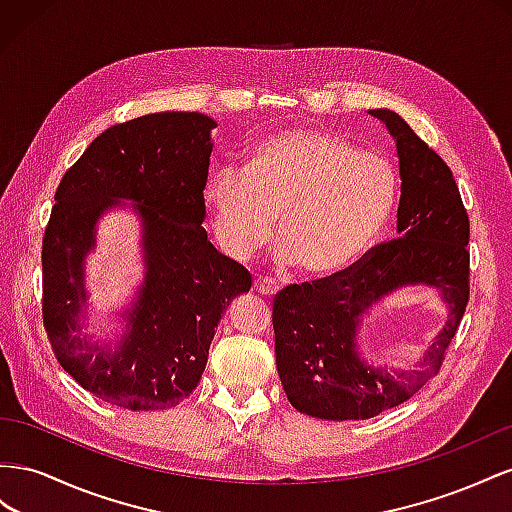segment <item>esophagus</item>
Listing matches in <instances>:
<instances>
[{
  "mask_svg": "<svg viewBox=\"0 0 512 512\" xmlns=\"http://www.w3.org/2000/svg\"><path fill=\"white\" fill-rule=\"evenodd\" d=\"M255 291L259 296H266V298H272L276 291H279V285H276L272 279H264V276H259V279H255Z\"/></svg>",
  "mask_w": 512,
  "mask_h": 512,
  "instance_id": "esophagus-1",
  "label": "esophagus"
}]
</instances>
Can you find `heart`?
Instances as JSON below:
<instances>
[{"label": "heart", "mask_w": 512, "mask_h": 512, "mask_svg": "<svg viewBox=\"0 0 512 512\" xmlns=\"http://www.w3.org/2000/svg\"><path fill=\"white\" fill-rule=\"evenodd\" d=\"M399 199V173L377 152L358 150L315 126L281 130L255 145L244 171L218 169L203 201L218 248L248 261L276 229V261L311 276L352 268L379 240Z\"/></svg>", "instance_id": "b5f03b06"}]
</instances>
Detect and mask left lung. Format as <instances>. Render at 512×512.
Wrapping results in <instances>:
<instances>
[{"instance_id":"8db88e82","label":"left lung","mask_w":512,"mask_h":512,"mask_svg":"<svg viewBox=\"0 0 512 512\" xmlns=\"http://www.w3.org/2000/svg\"><path fill=\"white\" fill-rule=\"evenodd\" d=\"M397 141L399 236L375 244L352 268L287 285L272 302L274 354L289 403L321 420H367L392 410L442 369L470 300V218L442 156L401 115L371 109ZM427 282L443 289L451 317L418 372L369 368L355 330L370 304L392 288Z\"/></svg>"}]
</instances>
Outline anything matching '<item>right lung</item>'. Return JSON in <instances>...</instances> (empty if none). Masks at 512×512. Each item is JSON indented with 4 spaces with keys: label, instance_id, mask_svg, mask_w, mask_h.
<instances>
[{
    "label": "right lung",
    "instance_id": "right-lung-1",
    "mask_svg": "<svg viewBox=\"0 0 512 512\" xmlns=\"http://www.w3.org/2000/svg\"><path fill=\"white\" fill-rule=\"evenodd\" d=\"M203 113L165 111L109 126L57 186L42 238V321L55 358L85 390L133 412L167 410L206 369L214 328L251 274L210 244L203 188L210 130ZM137 200L144 221L146 281L118 350L76 337L82 266L99 214Z\"/></svg>",
    "mask_w": 512,
    "mask_h": 512
}]
</instances>
